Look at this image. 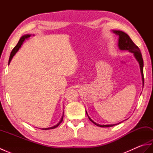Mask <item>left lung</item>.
<instances>
[{
	"label": "left lung",
	"instance_id": "left-lung-1",
	"mask_svg": "<svg viewBox=\"0 0 153 153\" xmlns=\"http://www.w3.org/2000/svg\"><path fill=\"white\" fill-rule=\"evenodd\" d=\"M113 33H115L118 36V47L120 50L122 51H128L130 53H132L134 54V56L136 58V60L138 61L139 64V66H140V70H141V76H142V80H143V85L144 83V76H143V60L142 58V54L141 53V51L139 50V47L135 45L134 42L129 37L128 34H126L124 32L122 31H116V30H113ZM86 114L87 116H88L89 119L90 121H91L94 124H95L97 126L102 127V128H108V127H112L114 126H116L117 124H119L118 123H116V124H111V125H100L98 124V123H95L93 122V120L91 119L90 117L87 114V112L86 111Z\"/></svg>",
	"mask_w": 153,
	"mask_h": 153
}]
</instances>
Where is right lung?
I'll list each match as a JSON object with an SVG mask.
<instances>
[{
  "label": "right lung",
  "instance_id": "add662e5",
  "mask_svg": "<svg viewBox=\"0 0 153 153\" xmlns=\"http://www.w3.org/2000/svg\"><path fill=\"white\" fill-rule=\"evenodd\" d=\"M31 35H24V36H22L20 39H19V41H18V44L16 45V46L13 48V50L12 51V52H11V53H10V58H9V60H8V64H10V61L12 60V58H13V56H14L15 55V54L17 53V52L18 51V50L19 49V48L21 47V46L22 45V44H23V43H24V42L26 40V39H27L29 38V37H30V36H31ZM64 112L63 113V115H62V118H61V120H60V122H58L56 125H55V126H53V127H51V128H43L42 129H45V130H47V129H54V128H56V127H58V126L60 125V123H62V120H63V117H64Z\"/></svg>",
  "mask_w": 153,
  "mask_h": 153
}]
</instances>
